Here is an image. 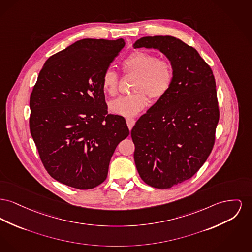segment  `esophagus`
<instances>
[{"label":"esophagus","instance_id":"obj_1","mask_svg":"<svg viewBox=\"0 0 252 252\" xmlns=\"http://www.w3.org/2000/svg\"><path fill=\"white\" fill-rule=\"evenodd\" d=\"M126 124H127V126H128L129 130H131L134 125H135V122H136L135 119L132 118V117H127L126 119Z\"/></svg>","mask_w":252,"mask_h":252}]
</instances>
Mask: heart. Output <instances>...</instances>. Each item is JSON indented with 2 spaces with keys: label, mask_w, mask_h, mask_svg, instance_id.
<instances>
[{
  "label": "heart",
  "mask_w": 252,
  "mask_h": 252,
  "mask_svg": "<svg viewBox=\"0 0 252 252\" xmlns=\"http://www.w3.org/2000/svg\"><path fill=\"white\" fill-rule=\"evenodd\" d=\"M125 74L135 75L132 91L134 93L119 97L110 102L112 112L129 116L137 114L152 101H159L170 90L175 77L174 66L167 59H158L150 52L136 50L122 63ZM102 89L110 97L118 94L119 77L111 69L104 71L102 77Z\"/></svg>",
  "instance_id": "obj_1"
}]
</instances>
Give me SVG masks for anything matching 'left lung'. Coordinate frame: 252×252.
<instances>
[{
    "label": "left lung",
    "instance_id": "left-lung-1",
    "mask_svg": "<svg viewBox=\"0 0 252 252\" xmlns=\"http://www.w3.org/2000/svg\"><path fill=\"white\" fill-rule=\"evenodd\" d=\"M133 46L159 49L174 66L170 90L131 130L140 177L170 189L192 177L211 153L220 118L215 78L198 51L175 37H143Z\"/></svg>",
    "mask_w": 252,
    "mask_h": 252
}]
</instances>
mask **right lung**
<instances>
[{"label": "right lung", "mask_w": 252, "mask_h": 252, "mask_svg": "<svg viewBox=\"0 0 252 252\" xmlns=\"http://www.w3.org/2000/svg\"><path fill=\"white\" fill-rule=\"evenodd\" d=\"M125 40L83 39L46 60L30 95V133L47 173L78 189L107 176L124 117L108 114L102 77Z\"/></svg>", "instance_id": "add662e5"}]
</instances>
